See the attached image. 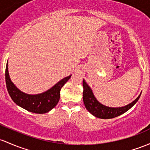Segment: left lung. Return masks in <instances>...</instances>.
<instances>
[{"label":"left lung","mask_w":150,"mask_h":150,"mask_svg":"<svg viewBox=\"0 0 150 150\" xmlns=\"http://www.w3.org/2000/svg\"><path fill=\"white\" fill-rule=\"evenodd\" d=\"M83 99L86 109L92 115L99 119H108L117 117L130 109L139 99L141 93L132 103L122 107H108L100 103L96 98L92 89L87 84L86 80H83Z\"/></svg>","instance_id":"left-lung-1"}]
</instances>
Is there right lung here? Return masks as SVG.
I'll return each instance as SVG.
<instances>
[{
	"instance_id": "1",
	"label": "right lung",
	"mask_w": 150,
	"mask_h": 150,
	"mask_svg": "<svg viewBox=\"0 0 150 150\" xmlns=\"http://www.w3.org/2000/svg\"><path fill=\"white\" fill-rule=\"evenodd\" d=\"M71 75L59 80L53 87L45 92L31 95L22 92L14 85L9 76L8 62L6 67V87L11 99L18 106L35 113H47L56 106L60 97L61 88L68 81Z\"/></svg>"
}]
</instances>
